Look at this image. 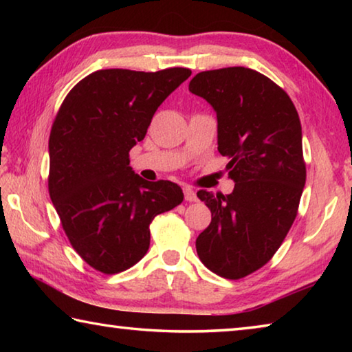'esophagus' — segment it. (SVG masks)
I'll return each instance as SVG.
<instances>
[{"label": "esophagus", "mask_w": 352, "mask_h": 352, "mask_svg": "<svg viewBox=\"0 0 352 352\" xmlns=\"http://www.w3.org/2000/svg\"><path fill=\"white\" fill-rule=\"evenodd\" d=\"M183 192H184V200H186V201H195V200H197V194H195V190L190 188V186H184L183 188Z\"/></svg>", "instance_id": "34e87169"}]
</instances>
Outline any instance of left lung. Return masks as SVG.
Returning a JSON list of instances; mask_svg holds the SVG:
<instances>
[{
	"mask_svg": "<svg viewBox=\"0 0 352 352\" xmlns=\"http://www.w3.org/2000/svg\"><path fill=\"white\" fill-rule=\"evenodd\" d=\"M189 91L216 110L217 148L236 182L228 195L197 192L212 219L195 248L216 275L245 278L273 258L298 214L306 183L300 116L281 87L250 68L201 71Z\"/></svg>",
	"mask_w": 352,
	"mask_h": 352,
	"instance_id": "left-lung-1",
	"label": "left lung"
}]
</instances>
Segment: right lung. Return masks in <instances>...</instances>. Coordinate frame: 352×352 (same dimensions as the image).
Here are the masks:
<instances>
[{
	"instance_id": "add662e5",
	"label": "right lung",
	"mask_w": 352,
	"mask_h": 352,
	"mask_svg": "<svg viewBox=\"0 0 352 352\" xmlns=\"http://www.w3.org/2000/svg\"><path fill=\"white\" fill-rule=\"evenodd\" d=\"M189 76L180 67L94 71L71 88L52 122L50 197L77 254L104 275L135 265L151 245L155 216L183 201L178 184L136 175L129 152Z\"/></svg>"
}]
</instances>
